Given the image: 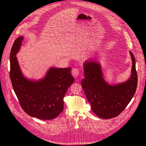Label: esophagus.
<instances>
[{
    "mask_svg": "<svg viewBox=\"0 0 146 146\" xmlns=\"http://www.w3.org/2000/svg\"><path fill=\"white\" fill-rule=\"evenodd\" d=\"M71 74H72V75L74 78H76L79 74V69L78 68H74L72 70V71H71Z\"/></svg>",
    "mask_w": 146,
    "mask_h": 146,
    "instance_id": "esophagus-1",
    "label": "esophagus"
}]
</instances>
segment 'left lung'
I'll return each mask as SVG.
<instances>
[{"label":"left lung","mask_w":146,"mask_h":146,"mask_svg":"<svg viewBox=\"0 0 146 146\" xmlns=\"http://www.w3.org/2000/svg\"><path fill=\"white\" fill-rule=\"evenodd\" d=\"M132 61L130 78L123 83L111 85L104 78L100 63L95 58L84 63L85 78L82 85L92 110L99 117L108 119L117 116L125 110L133 97L138 78L135 60L129 52Z\"/></svg>","instance_id":"left-lung-1"}]
</instances>
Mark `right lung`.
<instances>
[{
  "label": "right lung",
  "mask_w": 146,
  "mask_h": 146,
  "mask_svg": "<svg viewBox=\"0 0 146 146\" xmlns=\"http://www.w3.org/2000/svg\"><path fill=\"white\" fill-rule=\"evenodd\" d=\"M23 36L14 42L10 54V78L22 108L29 115L41 120L57 117L63 110V98L74 83L71 68L51 67L38 80L28 79L21 71L16 56Z\"/></svg>",
  "instance_id": "obj_1"
}]
</instances>
